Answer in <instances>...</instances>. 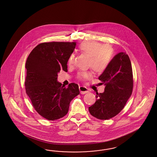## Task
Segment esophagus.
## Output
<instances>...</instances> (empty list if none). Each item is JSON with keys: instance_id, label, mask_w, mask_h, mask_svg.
<instances>
[{"instance_id": "34e87169", "label": "esophagus", "mask_w": 157, "mask_h": 157, "mask_svg": "<svg viewBox=\"0 0 157 157\" xmlns=\"http://www.w3.org/2000/svg\"><path fill=\"white\" fill-rule=\"evenodd\" d=\"M79 90H80V92L82 94H86L89 92L88 89L85 86H79Z\"/></svg>"}]
</instances>
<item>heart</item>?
<instances>
[{
    "instance_id": "heart-1",
    "label": "heart",
    "mask_w": 157,
    "mask_h": 157,
    "mask_svg": "<svg viewBox=\"0 0 157 157\" xmlns=\"http://www.w3.org/2000/svg\"><path fill=\"white\" fill-rule=\"evenodd\" d=\"M79 50L89 57L88 67L98 74L104 72L108 68L114 55L113 49L110 45H103L95 41H85L81 43L79 46ZM74 59V55L72 53L68 56L67 60L69 66L72 64ZM91 77V72H79L78 74V78L79 79H90Z\"/></svg>"
}]
</instances>
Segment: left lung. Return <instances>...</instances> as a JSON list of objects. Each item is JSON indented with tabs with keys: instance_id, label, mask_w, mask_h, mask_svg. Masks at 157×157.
<instances>
[{
	"instance_id": "8db88e82",
	"label": "left lung",
	"mask_w": 157,
	"mask_h": 157,
	"mask_svg": "<svg viewBox=\"0 0 157 157\" xmlns=\"http://www.w3.org/2000/svg\"><path fill=\"white\" fill-rule=\"evenodd\" d=\"M98 79L105 86V91L96 93L97 99L89 110L97 119L108 120L121 112L132 94L133 75L128 55L125 52L116 55Z\"/></svg>"
}]
</instances>
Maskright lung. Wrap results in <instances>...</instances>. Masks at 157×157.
<instances>
[{
    "instance_id": "right-lung-1",
    "label": "right lung",
    "mask_w": 157,
    "mask_h": 157,
    "mask_svg": "<svg viewBox=\"0 0 157 157\" xmlns=\"http://www.w3.org/2000/svg\"><path fill=\"white\" fill-rule=\"evenodd\" d=\"M75 42H51L38 44L26 62V92L38 114L49 120L64 117L70 104L79 93L78 85L68 87L57 81L60 70L67 71L68 56L74 52Z\"/></svg>"
}]
</instances>
